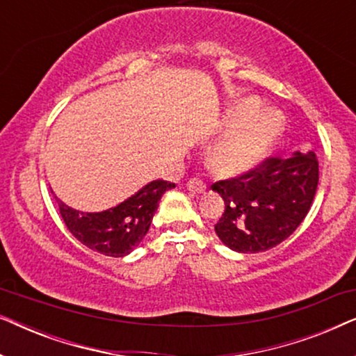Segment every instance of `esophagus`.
I'll use <instances>...</instances> for the list:
<instances>
[{
    "label": "esophagus",
    "mask_w": 356,
    "mask_h": 356,
    "mask_svg": "<svg viewBox=\"0 0 356 356\" xmlns=\"http://www.w3.org/2000/svg\"><path fill=\"white\" fill-rule=\"evenodd\" d=\"M188 189L189 191H193V193H202V191H206V184H204V181L202 179H199V178H191L188 181Z\"/></svg>",
    "instance_id": "1"
}]
</instances>
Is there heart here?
I'll list each match as a JSON object with an SVG mask.
<instances>
[{
	"label": "heart",
	"instance_id": "1",
	"mask_svg": "<svg viewBox=\"0 0 356 356\" xmlns=\"http://www.w3.org/2000/svg\"><path fill=\"white\" fill-rule=\"evenodd\" d=\"M261 108L257 99H243L233 105L227 118V128H237L254 116ZM282 116L275 111H264L241 129L233 131L209 155V165L217 175L233 177L254 167L269 152L282 131Z\"/></svg>",
	"mask_w": 356,
	"mask_h": 356
}]
</instances>
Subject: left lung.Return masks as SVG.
Instances as JSON below:
<instances>
[{"label": "left lung", "instance_id": "obj_1", "mask_svg": "<svg viewBox=\"0 0 356 356\" xmlns=\"http://www.w3.org/2000/svg\"><path fill=\"white\" fill-rule=\"evenodd\" d=\"M318 181L319 162L314 152L269 155L245 173L216 181L212 191L225 202L216 233L233 251L270 250L305 220Z\"/></svg>", "mask_w": 356, "mask_h": 356}]
</instances>
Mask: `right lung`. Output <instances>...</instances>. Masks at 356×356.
Returning <instances> with one entry per match:
<instances>
[{
    "label": "right lung",
    "mask_w": 356,
    "mask_h": 356,
    "mask_svg": "<svg viewBox=\"0 0 356 356\" xmlns=\"http://www.w3.org/2000/svg\"><path fill=\"white\" fill-rule=\"evenodd\" d=\"M175 188V183L155 179L120 206L104 212H79L56 199L67 230L82 245L100 254L123 257L143 241L149 232L160 197Z\"/></svg>",
    "instance_id": "1"
}]
</instances>
